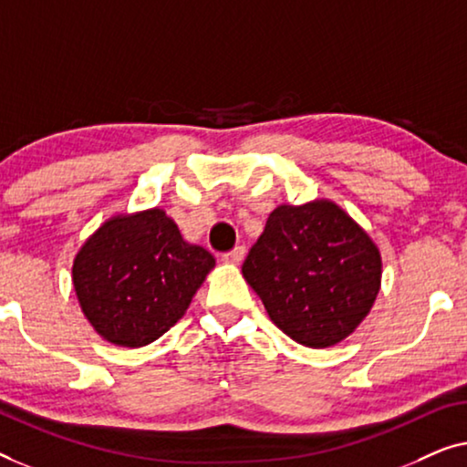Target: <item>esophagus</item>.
<instances>
[{
    "instance_id": "obj_1",
    "label": "esophagus",
    "mask_w": 467,
    "mask_h": 467,
    "mask_svg": "<svg viewBox=\"0 0 467 467\" xmlns=\"http://www.w3.org/2000/svg\"><path fill=\"white\" fill-rule=\"evenodd\" d=\"M222 258H224V262H231V265H239V262L245 258V247L236 245L231 249V252H226L224 255H222Z\"/></svg>"
}]
</instances>
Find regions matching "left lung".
<instances>
[{
	"instance_id": "1",
	"label": "left lung",
	"mask_w": 467,
	"mask_h": 467,
	"mask_svg": "<svg viewBox=\"0 0 467 467\" xmlns=\"http://www.w3.org/2000/svg\"><path fill=\"white\" fill-rule=\"evenodd\" d=\"M243 277L279 330L321 349L349 337L370 311L380 254L334 202L281 205L249 249Z\"/></svg>"
}]
</instances>
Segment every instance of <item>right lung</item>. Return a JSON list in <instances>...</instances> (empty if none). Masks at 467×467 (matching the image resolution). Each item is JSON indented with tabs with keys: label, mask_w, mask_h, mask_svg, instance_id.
<instances>
[{
	"label": "right lung",
	"mask_w": 467,
	"mask_h": 467,
	"mask_svg": "<svg viewBox=\"0 0 467 467\" xmlns=\"http://www.w3.org/2000/svg\"><path fill=\"white\" fill-rule=\"evenodd\" d=\"M215 265L182 239L161 209L120 215L84 243L74 260V287L90 324L109 343L143 347L182 319Z\"/></svg>",
	"instance_id": "right-lung-1"
}]
</instances>
